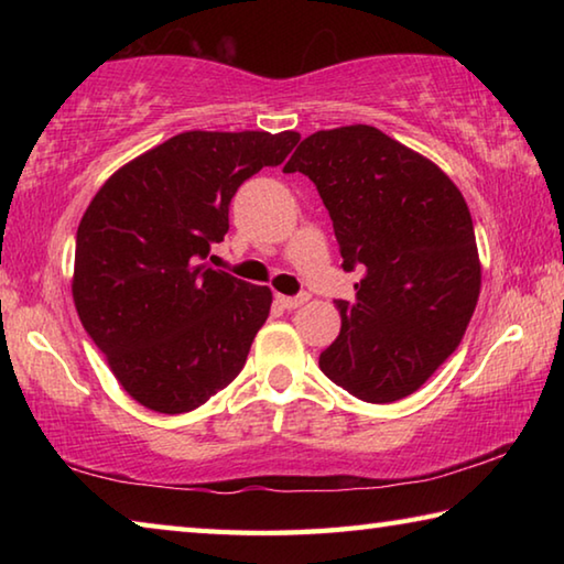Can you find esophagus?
Returning a JSON list of instances; mask_svg holds the SVG:
<instances>
[{
  "mask_svg": "<svg viewBox=\"0 0 564 564\" xmlns=\"http://www.w3.org/2000/svg\"><path fill=\"white\" fill-rule=\"evenodd\" d=\"M311 295L308 293H299V295H275V301H279L283 308H289V311H293V308H301V305L308 301Z\"/></svg>",
  "mask_w": 564,
  "mask_h": 564,
  "instance_id": "obj_1",
  "label": "esophagus"
}]
</instances>
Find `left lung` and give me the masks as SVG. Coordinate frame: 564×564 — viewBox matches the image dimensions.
Segmentation results:
<instances>
[{"mask_svg":"<svg viewBox=\"0 0 564 564\" xmlns=\"http://www.w3.org/2000/svg\"><path fill=\"white\" fill-rule=\"evenodd\" d=\"M283 171L316 184L356 301H336L340 333L318 366L368 403H393L460 346L480 295L470 208L451 178L376 127L301 141Z\"/></svg>","mask_w":564,"mask_h":564,"instance_id":"8db88e82","label":"left lung"}]
</instances>
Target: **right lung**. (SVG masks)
Wrapping results in <instances>:
<instances>
[{"label": "right lung", "mask_w": 564, "mask_h": 564, "mask_svg": "<svg viewBox=\"0 0 564 564\" xmlns=\"http://www.w3.org/2000/svg\"><path fill=\"white\" fill-rule=\"evenodd\" d=\"M295 131H184L121 166L82 216L74 305L121 388L188 413L241 373L271 289L204 263L246 178L279 166Z\"/></svg>", "instance_id": "obj_1"}]
</instances>
